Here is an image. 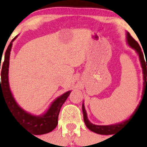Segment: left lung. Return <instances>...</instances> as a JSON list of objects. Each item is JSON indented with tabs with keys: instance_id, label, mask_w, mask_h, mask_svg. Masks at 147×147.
<instances>
[{
	"instance_id": "obj_1",
	"label": "left lung",
	"mask_w": 147,
	"mask_h": 147,
	"mask_svg": "<svg viewBox=\"0 0 147 147\" xmlns=\"http://www.w3.org/2000/svg\"><path fill=\"white\" fill-rule=\"evenodd\" d=\"M127 44L129 45L130 47L133 49H134L135 51H136V53H138V56H139L140 61H141V67H142L143 69V74H144V90H143V95L144 96V95L146 94V90H147V61H145L144 57V54H143V52L141 51V49L140 45H138V43L133 39L131 36V35L129 34V33H127ZM147 64H146V63ZM143 97V96H142ZM141 102H142L141 100ZM141 102H140L139 104H141ZM140 105H138L137 108L136 109V111H134V113L132 114V116L129 117L128 119H126L125 121H122V122L118 123V124H116V125H93L92 123H91L89 121V120L87 118V113L86 111L85 110V107H84V104L83 103V105H82V110H83V120H84V122L86 124V126L90 129L92 130L94 133H96L97 134L100 135H112L114 133H116L117 130H119V129H121V127H122L124 125L127 123L128 121H129V119L133 117V116L136 113V111H138V107Z\"/></svg>"
}]
</instances>
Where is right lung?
Returning <instances> with one entry per match:
<instances>
[{
  "label": "right lung",
  "instance_id": "obj_1",
  "mask_svg": "<svg viewBox=\"0 0 147 147\" xmlns=\"http://www.w3.org/2000/svg\"><path fill=\"white\" fill-rule=\"evenodd\" d=\"M12 39L5 53L4 61L1 69V99L7 104L9 110L17 121L24 127L28 131L34 135H42L48 133L53 130L58 125V118L61 108L67 99L70 91L67 92L54 100L47 112L41 116H34L28 113L19 106L14 99L9 84V56L11 52L12 42L17 38Z\"/></svg>",
  "mask_w": 147,
  "mask_h": 147
}]
</instances>
